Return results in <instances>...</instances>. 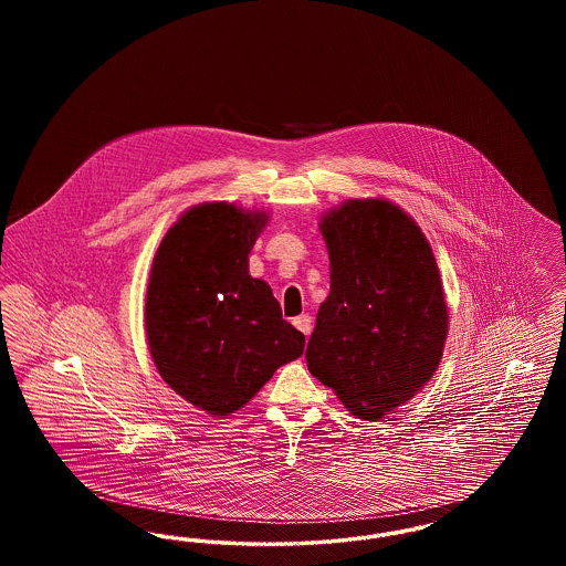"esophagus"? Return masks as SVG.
Returning a JSON list of instances; mask_svg holds the SVG:
<instances>
[{
	"instance_id": "obj_1",
	"label": "esophagus",
	"mask_w": 566,
	"mask_h": 566,
	"mask_svg": "<svg viewBox=\"0 0 566 566\" xmlns=\"http://www.w3.org/2000/svg\"><path fill=\"white\" fill-rule=\"evenodd\" d=\"M296 328L305 335V337H310V333H312V318L307 316V314H301V316H296L295 321H293Z\"/></svg>"
}]
</instances>
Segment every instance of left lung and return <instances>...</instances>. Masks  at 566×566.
<instances>
[{"mask_svg":"<svg viewBox=\"0 0 566 566\" xmlns=\"http://www.w3.org/2000/svg\"><path fill=\"white\" fill-rule=\"evenodd\" d=\"M321 231L331 293L307 367L354 416L377 420L439 367L448 335L439 270L420 227L390 201H346L324 216Z\"/></svg>","mask_w":566,"mask_h":566,"instance_id":"left-lung-1","label":"left lung"}]
</instances>
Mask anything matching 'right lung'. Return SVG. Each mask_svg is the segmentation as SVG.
I'll use <instances>...</instances> for the list:
<instances>
[{
    "mask_svg": "<svg viewBox=\"0 0 566 566\" xmlns=\"http://www.w3.org/2000/svg\"><path fill=\"white\" fill-rule=\"evenodd\" d=\"M265 222L231 203L197 206L167 231L150 271L153 360L171 390L212 416L238 411L305 348L270 286L248 271Z\"/></svg>",
    "mask_w": 566,
    "mask_h": 566,
    "instance_id": "add662e5",
    "label": "right lung"
}]
</instances>
